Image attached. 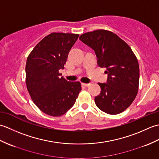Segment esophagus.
Returning <instances> with one entry per match:
<instances>
[{
	"mask_svg": "<svg viewBox=\"0 0 159 159\" xmlns=\"http://www.w3.org/2000/svg\"><path fill=\"white\" fill-rule=\"evenodd\" d=\"M83 85L85 87H89L91 85V83H83Z\"/></svg>",
	"mask_w": 159,
	"mask_h": 159,
	"instance_id": "obj_1",
	"label": "esophagus"
}]
</instances>
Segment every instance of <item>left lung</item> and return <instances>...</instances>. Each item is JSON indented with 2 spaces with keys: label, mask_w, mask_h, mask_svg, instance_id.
<instances>
[{
  "label": "left lung",
  "mask_w": 159,
  "mask_h": 159,
  "mask_svg": "<svg viewBox=\"0 0 159 159\" xmlns=\"http://www.w3.org/2000/svg\"><path fill=\"white\" fill-rule=\"evenodd\" d=\"M92 48L98 65L105 67L107 81L98 83L100 93L95 97L96 106L103 112L119 114L133 102L138 92L139 67L130 47L113 32L96 30L79 38Z\"/></svg>",
  "instance_id": "left-lung-1"
}]
</instances>
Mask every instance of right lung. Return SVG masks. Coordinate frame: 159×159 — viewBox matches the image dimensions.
Segmentation results:
<instances>
[{
	"instance_id": "1",
	"label": "right lung",
	"mask_w": 159,
	"mask_h": 159,
	"mask_svg": "<svg viewBox=\"0 0 159 159\" xmlns=\"http://www.w3.org/2000/svg\"><path fill=\"white\" fill-rule=\"evenodd\" d=\"M79 35L52 33L29 54L26 63V84L35 105L42 112L58 117L73 107L81 91L80 83L67 81L59 73Z\"/></svg>"
}]
</instances>
